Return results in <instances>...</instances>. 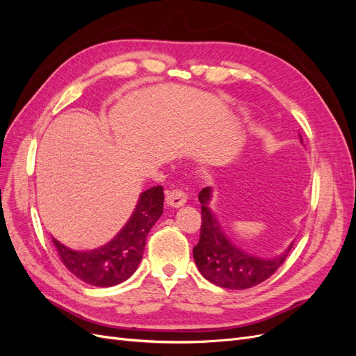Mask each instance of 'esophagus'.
I'll use <instances>...</instances> for the list:
<instances>
[{
  "label": "esophagus",
  "instance_id": "34e87169",
  "mask_svg": "<svg viewBox=\"0 0 356 356\" xmlns=\"http://www.w3.org/2000/svg\"><path fill=\"white\" fill-rule=\"evenodd\" d=\"M187 202V195L182 190H170L166 193V203L170 208H181Z\"/></svg>",
  "mask_w": 356,
  "mask_h": 356
}]
</instances>
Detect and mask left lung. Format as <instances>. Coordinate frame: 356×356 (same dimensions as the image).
<instances>
[{"instance_id": "8db88e82", "label": "left lung", "mask_w": 356, "mask_h": 356, "mask_svg": "<svg viewBox=\"0 0 356 356\" xmlns=\"http://www.w3.org/2000/svg\"><path fill=\"white\" fill-rule=\"evenodd\" d=\"M211 199L212 188L204 187L199 193V202L202 203L200 239L193 248L199 272L204 279L221 288L246 289L261 284L282 266L294 242H291L281 255L273 258L257 257L241 250L229 239L217 215L211 211Z\"/></svg>"}]
</instances>
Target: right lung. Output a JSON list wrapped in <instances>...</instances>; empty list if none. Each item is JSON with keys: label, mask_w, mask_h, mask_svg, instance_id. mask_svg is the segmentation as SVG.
Wrapping results in <instances>:
<instances>
[{"label": "right lung", "mask_w": 356, "mask_h": 356, "mask_svg": "<svg viewBox=\"0 0 356 356\" xmlns=\"http://www.w3.org/2000/svg\"><path fill=\"white\" fill-rule=\"evenodd\" d=\"M163 200L161 186L143 191L124 227L96 250L74 251L53 238L62 263L89 285L114 286L124 282L143 260L147 234L163 213Z\"/></svg>", "instance_id": "right-lung-1"}]
</instances>
